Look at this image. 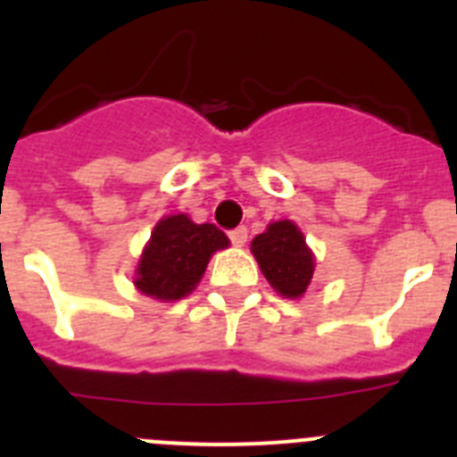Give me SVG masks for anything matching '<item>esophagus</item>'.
<instances>
[{"label":"esophagus","mask_w":457,"mask_h":457,"mask_svg":"<svg viewBox=\"0 0 457 457\" xmlns=\"http://www.w3.org/2000/svg\"><path fill=\"white\" fill-rule=\"evenodd\" d=\"M228 237H231V242L236 247H242V245L247 242V226H237V228L228 231Z\"/></svg>","instance_id":"obj_1"}]
</instances>
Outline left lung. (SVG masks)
Listing matches in <instances>:
<instances>
[{
	"mask_svg": "<svg viewBox=\"0 0 457 457\" xmlns=\"http://www.w3.org/2000/svg\"><path fill=\"white\" fill-rule=\"evenodd\" d=\"M252 252L272 288L284 297H300L313 277V253L293 221H274L253 237Z\"/></svg>",
	"mask_w": 457,
	"mask_h": 457,
	"instance_id": "obj_1",
	"label": "left lung"
}]
</instances>
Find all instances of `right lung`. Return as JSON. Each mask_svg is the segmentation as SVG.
Masks as SVG:
<instances>
[{"mask_svg":"<svg viewBox=\"0 0 457 457\" xmlns=\"http://www.w3.org/2000/svg\"><path fill=\"white\" fill-rule=\"evenodd\" d=\"M228 247L215 224H194L187 215H171L155 226L137 268V288L157 300H180L192 293L210 256Z\"/></svg>","mask_w":457,"mask_h":457,"instance_id":"right-lung-1","label":"right lung"}]
</instances>
